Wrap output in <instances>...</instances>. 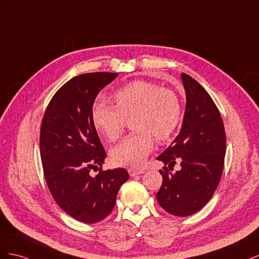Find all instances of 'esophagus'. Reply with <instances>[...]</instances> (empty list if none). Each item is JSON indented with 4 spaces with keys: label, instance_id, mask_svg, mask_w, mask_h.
Here are the masks:
<instances>
[{
    "label": "esophagus",
    "instance_id": "1",
    "mask_svg": "<svg viewBox=\"0 0 259 259\" xmlns=\"http://www.w3.org/2000/svg\"><path fill=\"white\" fill-rule=\"evenodd\" d=\"M128 173H130V175H131L132 177H134V176H137V175H142V174H144V170H143V169H134V168H130V169H128Z\"/></svg>",
    "mask_w": 259,
    "mask_h": 259
}]
</instances>
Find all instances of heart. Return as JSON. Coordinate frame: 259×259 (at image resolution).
Returning a JSON list of instances; mask_svg holds the SVG:
<instances>
[{
    "label": "heart",
    "mask_w": 259,
    "mask_h": 259,
    "mask_svg": "<svg viewBox=\"0 0 259 259\" xmlns=\"http://www.w3.org/2000/svg\"><path fill=\"white\" fill-rule=\"evenodd\" d=\"M114 106L96 104L92 111L95 128L109 140L122 134L124 119L136 133L111 149V159L120 166H142L154 146L153 136L163 142L175 134L182 122V107L174 92L147 81H134L113 94Z\"/></svg>",
    "instance_id": "1"
}]
</instances>
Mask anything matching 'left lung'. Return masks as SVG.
<instances>
[{"label": "left lung", "mask_w": 259, "mask_h": 259, "mask_svg": "<svg viewBox=\"0 0 259 259\" xmlns=\"http://www.w3.org/2000/svg\"><path fill=\"white\" fill-rule=\"evenodd\" d=\"M186 109L179 134L158 158L166 166L156 200L175 216H190L204 207L221 180L226 153L224 123L208 93L190 75L182 73Z\"/></svg>", "instance_id": "1"}]
</instances>
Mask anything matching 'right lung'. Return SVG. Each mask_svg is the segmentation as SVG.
I'll return each instance as SVG.
<instances>
[{"label":"right lung","mask_w":259,"mask_h":259,"mask_svg":"<svg viewBox=\"0 0 259 259\" xmlns=\"http://www.w3.org/2000/svg\"><path fill=\"white\" fill-rule=\"evenodd\" d=\"M117 75L94 72L72 77L52 98L41 125L40 152L49 189L62 210L84 224L110 214L120 187L130 178L125 168L90 174L107 156L93 124V105Z\"/></svg>","instance_id":"add662e5"}]
</instances>
